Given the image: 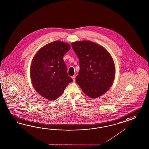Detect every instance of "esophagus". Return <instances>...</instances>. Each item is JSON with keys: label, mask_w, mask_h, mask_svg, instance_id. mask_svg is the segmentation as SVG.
<instances>
[{"label": "esophagus", "mask_w": 149, "mask_h": 149, "mask_svg": "<svg viewBox=\"0 0 149 149\" xmlns=\"http://www.w3.org/2000/svg\"><path fill=\"white\" fill-rule=\"evenodd\" d=\"M75 75H73L72 77V79H73V81H75Z\"/></svg>", "instance_id": "34e87169"}]
</instances>
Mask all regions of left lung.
<instances>
[{
    "instance_id": "left-lung-1",
    "label": "left lung",
    "mask_w": 149,
    "mask_h": 149,
    "mask_svg": "<svg viewBox=\"0 0 149 149\" xmlns=\"http://www.w3.org/2000/svg\"><path fill=\"white\" fill-rule=\"evenodd\" d=\"M72 46L79 59L77 84L91 98L101 96L114 81L115 67L112 57L104 48L91 41H76Z\"/></svg>"
}]
</instances>
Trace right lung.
<instances>
[{"mask_svg":"<svg viewBox=\"0 0 149 149\" xmlns=\"http://www.w3.org/2000/svg\"><path fill=\"white\" fill-rule=\"evenodd\" d=\"M70 49L69 44L55 41L41 48L33 58L30 68L33 87L50 101L58 98L73 81L63 59Z\"/></svg>","mask_w":149,"mask_h":149,"instance_id":"1","label":"right lung"}]
</instances>
